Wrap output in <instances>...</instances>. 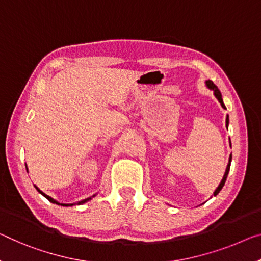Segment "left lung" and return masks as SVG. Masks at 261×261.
<instances>
[{
  "label": "left lung",
  "instance_id": "1",
  "mask_svg": "<svg viewBox=\"0 0 261 261\" xmlns=\"http://www.w3.org/2000/svg\"><path fill=\"white\" fill-rule=\"evenodd\" d=\"M206 85H207V87H209V89H211L212 91L215 92V95H216V98L218 99V101L220 102V105H222V107H223V108H226V107H225V105H224V102H223L222 94H220V91L218 90V87L216 86L214 83L210 82V80H207V82H206ZM227 123H228V117H226V125H227ZM231 160H232V155L230 156V160H228V164H227V167H226L225 174H224V177H223V179H222V182H220V184H219V186H218V188H217V189H216V191L214 192V196L217 195L218 192H219L220 190H222V188L224 187V184H225V181H226V178H227V174H228V171H230Z\"/></svg>",
  "mask_w": 261,
  "mask_h": 261
}]
</instances>
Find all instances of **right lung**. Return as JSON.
Wrapping results in <instances>:
<instances>
[{"label":"right lung","instance_id":"obj_1","mask_svg":"<svg viewBox=\"0 0 261 261\" xmlns=\"http://www.w3.org/2000/svg\"><path fill=\"white\" fill-rule=\"evenodd\" d=\"M36 189H37L39 192H41V194L44 196V197H45V198H47V199H49L50 200V202L51 203H54V204H59L58 202H56V200L54 199V198H51L50 197V196H47V195H45V194H44V192H42L41 190H39L38 189V188L37 187H36ZM92 197H93V196H92ZM91 199V197H89V198H86V199H84V200H80V202H78L77 204H78V205H80V204H83V203H85V202H87V200H90ZM62 205H64V206H67V205H73V204H67V205H66V204H62Z\"/></svg>","mask_w":261,"mask_h":261}]
</instances>
